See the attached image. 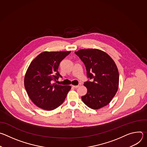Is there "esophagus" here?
Wrapping results in <instances>:
<instances>
[{
	"mask_svg": "<svg viewBox=\"0 0 147 147\" xmlns=\"http://www.w3.org/2000/svg\"><path fill=\"white\" fill-rule=\"evenodd\" d=\"M80 86H81V84H78V86H72V87H73V88H77L79 87Z\"/></svg>",
	"mask_w": 147,
	"mask_h": 147,
	"instance_id": "obj_1",
	"label": "esophagus"
}]
</instances>
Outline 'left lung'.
Segmentation results:
<instances>
[{
  "mask_svg": "<svg viewBox=\"0 0 147 147\" xmlns=\"http://www.w3.org/2000/svg\"><path fill=\"white\" fill-rule=\"evenodd\" d=\"M75 53L84 63L87 77L93 80L84 84L87 92L81 96L82 100L92 109L107 106L119 87V71L114 60L98 49H80Z\"/></svg>",
  "mask_w": 147,
  "mask_h": 147,
  "instance_id": "obj_1",
  "label": "left lung"
}]
</instances>
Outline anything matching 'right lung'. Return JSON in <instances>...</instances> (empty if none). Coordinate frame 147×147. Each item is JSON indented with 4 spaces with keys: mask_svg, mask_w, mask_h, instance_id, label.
<instances>
[{
    "mask_svg": "<svg viewBox=\"0 0 147 147\" xmlns=\"http://www.w3.org/2000/svg\"><path fill=\"white\" fill-rule=\"evenodd\" d=\"M71 51L43 52L28 67L24 77V87L32 102L38 107L52 111L64 102L71 89L70 86L52 83L61 77L58 72L60 61Z\"/></svg>",
    "mask_w": 147,
    "mask_h": 147,
    "instance_id": "add662e5",
    "label": "right lung"
}]
</instances>
